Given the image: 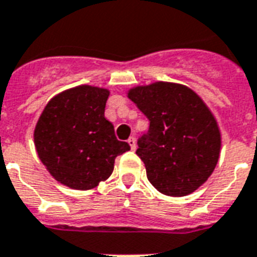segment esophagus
<instances>
[{"mask_svg": "<svg viewBox=\"0 0 257 257\" xmlns=\"http://www.w3.org/2000/svg\"><path fill=\"white\" fill-rule=\"evenodd\" d=\"M128 144L131 146V148H132L133 151L136 150V140H135V137H129Z\"/></svg>", "mask_w": 257, "mask_h": 257, "instance_id": "34e87169", "label": "esophagus"}]
</instances>
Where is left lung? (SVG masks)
<instances>
[{"label": "left lung", "instance_id": "8db88e82", "mask_svg": "<svg viewBox=\"0 0 257 257\" xmlns=\"http://www.w3.org/2000/svg\"><path fill=\"white\" fill-rule=\"evenodd\" d=\"M128 97L150 120L136 154L151 185L170 197H183L203 185L218 162L221 135L202 99L168 82L135 87Z\"/></svg>", "mask_w": 257, "mask_h": 257}]
</instances>
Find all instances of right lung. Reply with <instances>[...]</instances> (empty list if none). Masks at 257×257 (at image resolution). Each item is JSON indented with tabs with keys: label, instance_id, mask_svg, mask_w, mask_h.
Masks as SVG:
<instances>
[{
	"label": "right lung",
	"instance_id": "obj_1",
	"mask_svg": "<svg viewBox=\"0 0 257 257\" xmlns=\"http://www.w3.org/2000/svg\"><path fill=\"white\" fill-rule=\"evenodd\" d=\"M109 91L78 86L51 99L35 128L39 158L55 179L74 190H90L106 181L114 159L131 150L117 140L105 118Z\"/></svg>",
	"mask_w": 257,
	"mask_h": 257
}]
</instances>
